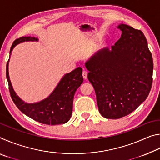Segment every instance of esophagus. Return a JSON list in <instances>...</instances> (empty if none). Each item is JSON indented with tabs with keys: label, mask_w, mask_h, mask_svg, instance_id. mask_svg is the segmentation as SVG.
Segmentation results:
<instances>
[{
	"label": "esophagus",
	"mask_w": 160,
	"mask_h": 160,
	"mask_svg": "<svg viewBox=\"0 0 160 160\" xmlns=\"http://www.w3.org/2000/svg\"><path fill=\"white\" fill-rule=\"evenodd\" d=\"M88 70H83V71H82V77H83L84 79H87V78H88Z\"/></svg>",
	"instance_id": "esophagus-1"
}]
</instances>
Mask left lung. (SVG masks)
<instances>
[{"label": "left lung", "instance_id": "1", "mask_svg": "<svg viewBox=\"0 0 160 160\" xmlns=\"http://www.w3.org/2000/svg\"><path fill=\"white\" fill-rule=\"evenodd\" d=\"M120 39L85 63L99 113L107 118L128 115L147 98L152 85L153 61L144 34L126 25Z\"/></svg>", "mask_w": 160, "mask_h": 160}]
</instances>
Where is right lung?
<instances>
[{"label":"right lung","instance_id":"obj_1","mask_svg":"<svg viewBox=\"0 0 160 160\" xmlns=\"http://www.w3.org/2000/svg\"><path fill=\"white\" fill-rule=\"evenodd\" d=\"M37 38L22 37L15 39L10 48L11 53L16 45L25 41H37ZM80 67L65 75L52 93L47 99L34 104H27L16 95L8 75V61L6 65V78L10 97L19 109L29 118L47 125H57L68 122L71 117L72 102L75 91L83 82Z\"/></svg>","mask_w":160,"mask_h":160}]
</instances>
